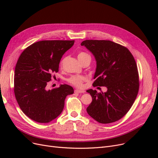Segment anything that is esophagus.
<instances>
[{
  "label": "esophagus",
  "mask_w": 158,
  "mask_h": 158,
  "mask_svg": "<svg viewBox=\"0 0 158 158\" xmlns=\"http://www.w3.org/2000/svg\"><path fill=\"white\" fill-rule=\"evenodd\" d=\"M74 92H76V93H80V94H81V93H84L85 92V91L84 90H82V89H75L74 90Z\"/></svg>",
  "instance_id": "esophagus-1"
}]
</instances>
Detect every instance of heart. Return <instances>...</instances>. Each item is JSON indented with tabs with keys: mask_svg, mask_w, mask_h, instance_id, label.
Returning <instances> with one entry per match:
<instances>
[{
	"mask_svg": "<svg viewBox=\"0 0 158 158\" xmlns=\"http://www.w3.org/2000/svg\"><path fill=\"white\" fill-rule=\"evenodd\" d=\"M85 57H90L89 55L88 54H87L86 52H78V59L80 60L84 59ZM64 59H63L60 63V66H62L64 64ZM67 82L72 84L74 85L76 87H78L80 88L82 86L83 83L85 82V80H86V77L84 76H82V75H73V76H71L70 77H69V78H67Z\"/></svg>",
	"mask_w": 158,
	"mask_h": 158,
	"instance_id": "b5f03b06",
	"label": "heart"
}]
</instances>
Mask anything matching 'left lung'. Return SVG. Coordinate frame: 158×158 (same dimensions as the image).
I'll return each mask as SVG.
<instances>
[{
  "label": "left lung",
  "mask_w": 158,
  "mask_h": 158,
  "mask_svg": "<svg viewBox=\"0 0 158 158\" xmlns=\"http://www.w3.org/2000/svg\"><path fill=\"white\" fill-rule=\"evenodd\" d=\"M97 62L93 86H106V92L87 90L92 102L87 112L95 121L108 124L118 121L130 110L139 90L136 61L126 47L109 40H85L81 44Z\"/></svg>",
  "instance_id": "1"
}]
</instances>
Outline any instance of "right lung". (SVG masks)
Returning a JSON list of instances; mask_svg holds the SVG:
<instances>
[{
	"instance_id": "right-lung-1",
	"label": "right lung",
	"mask_w": 158,
	"mask_h": 158,
	"mask_svg": "<svg viewBox=\"0 0 158 158\" xmlns=\"http://www.w3.org/2000/svg\"><path fill=\"white\" fill-rule=\"evenodd\" d=\"M74 40H44L27 47L17 61L14 92L23 113L37 123H49L63 111L64 100L74 89L66 84L47 90L58 73L60 60Z\"/></svg>"
}]
</instances>
